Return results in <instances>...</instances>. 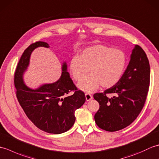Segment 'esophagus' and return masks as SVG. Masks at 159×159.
<instances>
[{
	"label": "esophagus",
	"instance_id": "1",
	"mask_svg": "<svg viewBox=\"0 0 159 159\" xmlns=\"http://www.w3.org/2000/svg\"><path fill=\"white\" fill-rule=\"evenodd\" d=\"M85 98L87 101H90L92 99V96L89 93H85Z\"/></svg>",
	"mask_w": 159,
	"mask_h": 159
}]
</instances>
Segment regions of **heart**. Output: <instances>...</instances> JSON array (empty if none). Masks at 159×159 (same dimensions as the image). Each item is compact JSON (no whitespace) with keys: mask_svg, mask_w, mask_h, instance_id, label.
Listing matches in <instances>:
<instances>
[{"mask_svg":"<svg viewBox=\"0 0 159 159\" xmlns=\"http://www.w3.org/2000/svg\"><path fill=\"white\" fill-rule=\"evenodd\" d=\"M126 65V56L121 50L101 44L92 46L73 57L70 71L74 80L79 81L88 73L91 74L78 83L83 92L90 93L100 85L109 88L117 84L122 76Z\"/></svg>","mask_w":159,"mask_h":159,"instance_id":"obj_1","label":"heart"}]
</instances>
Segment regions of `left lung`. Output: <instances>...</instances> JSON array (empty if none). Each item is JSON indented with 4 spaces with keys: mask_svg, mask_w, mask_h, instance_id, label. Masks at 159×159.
Wrapping results in <instances>:
<instances>
[{
    "mask_svg": "<svg viewBox=\"0 0 159 159\" xmlns=\"http://www.w3.org/2000/svg\"><path fill=\"white\" fill-rule=\"evenodd\" d=\"M150 68L146 52L139 46L132 50L129 63L117 84L93 98L100 104L94 116L102 129L114 132L126 128L139 116L146 102L150 85ZM107 93H113L108 98Z\"/></svg>",
    "mask_w": 159,
    "mask_h": 159,
    "instance_id": "obj_1",
    "label": "left lung"
}]
</instances>
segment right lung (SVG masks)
I'll return each mask as SVG.
<instances>
[{
	"label": "right lung",
	"instance_id": "add662e5",
	"mask_svg": "<svg viewBox=\"0 0 159 159\" xmlns=\"http://www.w3.org/2000/svg\"><path fill=\"white\" fill-rule=\"evenodd\" d=\"M39 47L48 48L50 46L44 42L33 43L25 50L19 61L14 76L17 98L26 116L39 129L61 134L74 125V113L85 103V93L77 90L67 72L66 61L62 63L61 75L57 81L42 84L35 89L26 85L24 75L28 70L33 51ZM72 90L75 91L73 95H67Z\"/></svg>",
	"mask_w": 159,
	"mask_h": 159
}]
</instances>
